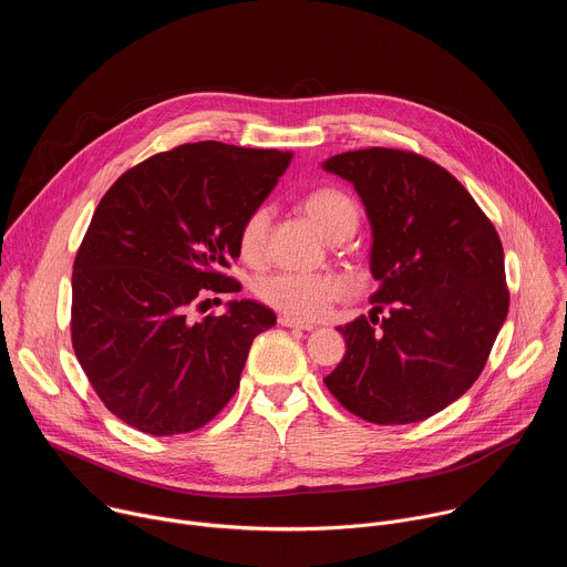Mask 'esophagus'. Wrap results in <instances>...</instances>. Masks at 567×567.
Returning <instances> with one entry per match:
<instances>
[{"label": "esophagus", "mask_w": 567, "mask_h": 567, "mask_svg": "<svg viewBox=\"0 0 567 567\" xmlns=\"http://www.w3.org/2000/svg\"><path fill=\"white\" fill-rule=\"evenodd\" d=\"M278 322L282 328H296V330H305V332L316 330L313 322H305V320H298V318H291V316H280Z\"/></svg>", "instance_id": "1"}]
</instances>
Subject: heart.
<instances>
[{"instance_id": "heart-1", "label": "heart", "mask_w": 567, "mask_h": 567, "mask_svg": "<svg viewBox=\"0 0 567 567\" xmlns=\"http://www.w3.org/2000/svg\"><path fill=\"white\" fill-rule=\"evenodd\" d=\"M302 213L330 241L350 237L359 224V208L350 195L339 188H320L302 199ZM269 208L254 210L239 228V254L245 260H260L267 249L269 233ZM258 296L274 309L302 320H316L326 316L328 309L343 300L348 282L332 274H274L258 282Z\"/></svg>"}]
</instances>
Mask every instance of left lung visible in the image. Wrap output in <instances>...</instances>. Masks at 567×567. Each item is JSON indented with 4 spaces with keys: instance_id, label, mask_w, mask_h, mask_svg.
I'll use <instances>...</instances> for the list:
<instances>
[{
    "instance_id": "8db88e82",
    "label": "left lung",
    "mask_w": 567,
    "mask_h": 567,
    "mask_svg": "<svg viewBox=\"0 0 567 567\" xmlns=\"http://www.w3.org/2000/svg\"><path fill=\"white\" fill-rule=\"evenodd\" d=\"M322 171L361 197L379 280L370 320L339 328L346 357L326 385L365 422H422L475 383L507 318L501 237L466 188L420 154L354 150L326 158Z\"/></svg>"
}]
</instances>
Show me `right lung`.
Returning <instances> with one entry per match:
<instances>
[{
	"label": "right lung",
	"instance_id": "1",
	"mask_svg": "<svg viewBox=\"0 0 567 567\" xmlns=\"http://www.w3.org/2000/svg\"><path fill=\"white\" fill-rule=\"evenodd\" d=\"M291 152L186 143L127 171L101 199L73 262L71 341L105 406L166 437L208 424L235 394L254 339L276 313L249 298L190 322L208 291L239 285V228Z\"/></svg>",
	"mask_w": 567,
	"mask_h": 567
}]
</instances>
